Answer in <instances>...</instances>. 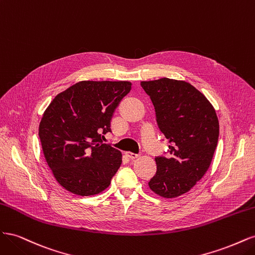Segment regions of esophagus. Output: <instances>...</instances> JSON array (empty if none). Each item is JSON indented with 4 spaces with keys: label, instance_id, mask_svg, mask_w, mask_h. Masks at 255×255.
<instances>
[{
    "label": "esophagus",
    "instance_id": "34e87169",
    "mask_svg": "<svg viewBox=\"0 0 255 255\" xmlns=\"http://www.w3.org/2000/svg\"><path fill=\"white\" fill-rule=\"evenodd\" d=\"M126 155L130 158V159H135L138 157V154H135V153H132V152H127Z\"/></svg>",
    "mask_w": 255,
    "mask_h": 255
}]
</instances>
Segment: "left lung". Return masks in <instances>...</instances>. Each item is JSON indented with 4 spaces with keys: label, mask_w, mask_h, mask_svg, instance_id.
Listing matches in <instances>:
<instances>
[{
    "label": "left lung",
    "mask_w": 255,
    "mask_h": 255,
    "mask_svg": "<svg viewBox=\"0 0 255 255\" xmlns=\"http://www.w3.org/2000/svg\"><path fill=\"white\" fill-rule=\"evenodd\" d=\"M140 85L154 105L171 154L155 157L157 171L149 187L160 197H179L210 168L219 137L217 115L205 96L187 82L164 78Z\"/></svg>",
    "instance_id": "8db88e82"
}]
</instances>
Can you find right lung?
<instances>
[{"mask_svg": "<svg viewBox=\"0 0 255 255\" xmlns=\"http://www.w3.org/2000/svg\"><path fill=\"white\" fill-rule=\"evenodd\" d=\"M129 82L82 81L60 92L45 110L39 138L56 181L79 196H94L110 186L122 154L103 143L112 132L115 110L130 90Z\"/></svg>", "mask_w": 255, "mask_h": 255, "instance_id": "obj_1", "label": "right lung"}]
</instances>
